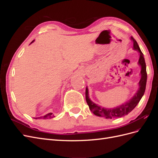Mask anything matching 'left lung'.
<instances>
[{
  "instance_id": "1",
  "label": "left lung",
  "mask_w": 158,
  "mask_h": 158,
  "mask_svg": "<svg viewBox=\"0 0 158 158\" xmlns=\"http://www.w3.org/2000/svg\"><path fill=\"white\" fill-rule=\"evenodd\" d=\"M131 38L133 41L134 49L138 50L140 52V58L139 60H138V64L141 66V79L139 82V89H138L135 95H134V97L131 100H129L128 102L115 108L107 109L100 107L91 101L88 96V88H86V89H85V100H86V102L91 111L98 117H102L106 118H114L127 115L135 108L145 92L147 81V73L144 55L142 52L136 41L132 36Z\"/></svg>"
}]
</instances>
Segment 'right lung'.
Masks as SVG:
<instances>
[{"label": "right lung", "mask_w": 158, "mask_h": 158, "mask_svg": "<svg viewBox=\"0 0 158 158\" xmlns=\"http://www.w3.org/2000/svg\"><path fill=\"white\" fill-rule=\"evenodd\" d=\"M32 41V42H33ZM31 42V43H32ZM54 116L52 115V113H48V114H45V116H44V117H37V118H35V119H37V118H43V119H47V118H52Z\"/></svg>", "instance_id": "right-lung-1"}]
</instances>
